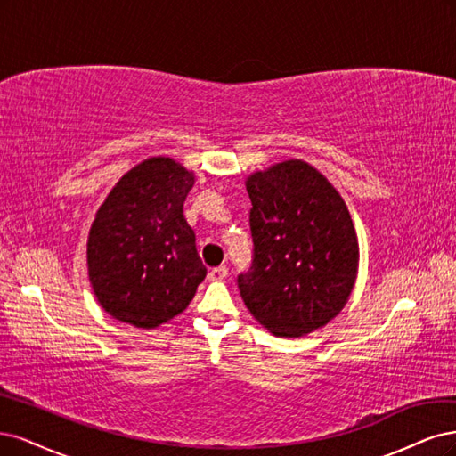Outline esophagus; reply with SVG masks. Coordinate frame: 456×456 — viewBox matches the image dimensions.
<instances>
[{
  "mask_svg": "<svg viewBox=\"0 0 456 456\" xmlns=\"http://www.w3.org/2000/svg\"><path fill=\"white\" fill-rule=\"evenodd\" d=\"M229 276V269L227 267H214L208 271V281H224V278Z\"/></svg>",
  "mask_w": 456,
  "mask_h": 456,
  "instance_id": "34e87169",
  "label": "esophagus"
}]
</instances>
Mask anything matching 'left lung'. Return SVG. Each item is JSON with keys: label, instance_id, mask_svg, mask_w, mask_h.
<instances>
[{"label": "left lung", "instance_id": "obj_1", "mask_svg": "<svg viewBox=\"0 0 456 456\" xmlns=\"http://www.w3.org/2000/svg\"><path fill=\"white\" fill-rule=\"evenodd\" d=\"M252 265L237 284L248 311L276 337H301L341 313L358 273L346 204L303 160L248 178Z\"/></svg>", "mask_w": 456, "mask_h": 456}]
</instances>
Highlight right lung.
Here are the masks:
<instances>
[{"label": "right lung", "mask_w": 456, "mask_h": 456, "mask_svg": "<svg viewBox=\"0 0 456 456\" xmlns=\"http://www.w3.org/2000/svg\"><path fill=\"white\" fill-rule=\"evenodd\" d=\"M193 174L168 157L126 172L102 204L89 234V276L113 318L157 328L183 313L207 267L183 217Z\"/></svg>", "instance_id": "obj_1"}]
</instances>
